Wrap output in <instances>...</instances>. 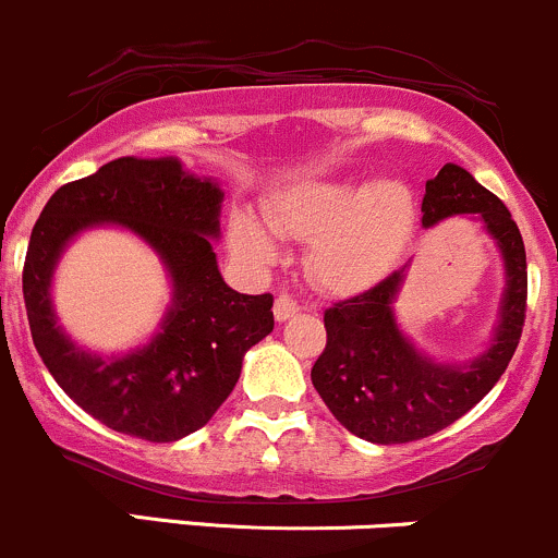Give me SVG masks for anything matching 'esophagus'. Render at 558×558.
<instances>
[{"label": "esophagus", "mask_w": 558, "mask_h": 558, "mask_svg": "<svg viewBox=\"0 0 558 558\" xmlns=\"http://www.w3.org/2000/svg\"><path fill=\"white\" fill-rule=\"evenodd\" d=\"M298 308H301V305L292 301L290 295L281 292V295H277V303H274V316H277V322H287Z\"/></svg>", "instance_id": "34e87169"}]
</instances>
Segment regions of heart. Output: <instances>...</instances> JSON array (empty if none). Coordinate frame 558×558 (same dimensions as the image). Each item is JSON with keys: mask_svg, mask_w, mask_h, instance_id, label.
I'll return each instance as SVG.
<instances>
[{"mask_svg": "<svg viewBox=\"0 0 558 558\" xmlns=\"http://www.w3.org/2000/svg\"><path fill=\"white\" fill-rule=\"evenodd\" d=\"M266 220L279 236L311 239L308 268L322 287L353 292L393 266L415 220V199L399 181H311L281 191ZM231 247L255 268L279 257L277 239L247 213L233 218Z\"/></svg>", "mask_w": 558, "mask_h": 558, "instance_id": "heart-1", "label": "heart"}]
</instances>
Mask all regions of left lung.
Returning a JSON list of instances; mask_svg holds the SVG:
<instances>
[{
	"instance_id": "left-lung-1",
	"label": "left lung",
	"mask_w": 558,
	"mask_h": 558,
	"mask_svg": "<svg viewBox=\"0 0 558 558\" xmlns=\"http://www.w3.org/2000/svg\"><path fill=\"white\" fill-rule=\"evenodd\" d=\"M421 209L425 229L452 215H476L500 247L508 287L493 345L465 367L434 364L401 335L391 303L407 266L325 311L327 345L311 369V383L351 434L375 445L425 439L463 417L506 373L526 316L524 242L493 191L463 167L445 165L425 183Z\"/></svg>"
}]
</instances>
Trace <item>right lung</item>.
I'll list each match as a JSON object with an SVG mask.
<instances>
[{"label": "right lung", "mask_w": 558, "mask_h": 558, "mask_svg": "<svg viewBox=\"0 0 558 558\" xmlns=\"http://www.w3.org/2000/svg\"><path fill=\"white\" fill-rule=\"evenodd\" d=\"M223 194L178 159L122 157L61 185L41 209L23 263V301L41 362L87 415L119 434L175 441L229 399L242 359L274 329V295H242L218 271L209 236L220 233ZM95 222L143 235L173 277L162 332L128 357H93L57 327L49 277L64 242Z\"/></svg>", "instance_id": "obj_1"}]
</instances>
